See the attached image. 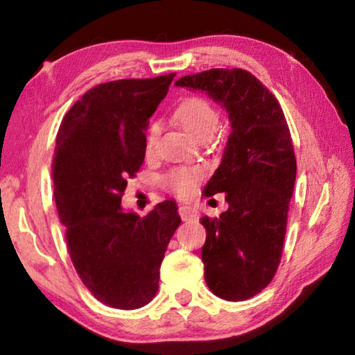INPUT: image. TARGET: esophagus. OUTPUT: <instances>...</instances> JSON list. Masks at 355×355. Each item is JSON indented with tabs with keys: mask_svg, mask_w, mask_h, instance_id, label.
Listing matches in <instances>:
<instances>
[{
	"mask_svg": "<svg viewBox=\"0 0 355 355\" xmlns=\"http://www.w3.org/2000/svg\"><path fill=\"white\" fill-rule=\"evenodd\" d=\"M178 213H180V216H182L183 220H191V219L199 218V213H197V209L192 205H186V203H183V205L178 207Z\"/></svg>",
	"mask_w": 355,
	"mask_h": 355,
	"instance_id": "1",
	"label": "esophagus"
}]
</instances>
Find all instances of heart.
Masks as SVG:
<instances>
[{
	"instance_id": "b5f03b06",
	"label": "heart",
	"mask_w": 355,
	"mask_h": 355,
	"mask_svg": "<svg viewBox=\"0 0 355 355\" xmlns=\"http://www.w3.org/2000/svg\"><path fill=\"white\" fill-rule=\"evenodd\" d=\"M175 117L183 130L192 139L199 141L202 137H211L219 127V112L202 97H191L178 105ZM159 136V123H152L146 135L147 152H153ZM203 177L200 167H173L166 173L164 183L169 189L175 192H189L196 183Z\"/></svg>"
}]
</instances>
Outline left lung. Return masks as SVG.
<instances>
[{
    "label": "left lung",
    "mask_w": 355,
    "mask_h": 355,
    "mask_svg": "<svg viewBox=\"0 0 355 355\" xmlns=\"http://www.w3.org/2000/svg\"><path fill=\"white\" fill-rule=\"evenodd\" d=\"M180 87L207 92L225 107L232 122L224 156L203 189L207 197L225 192L228 209L202 218L205 282L225 300L254 297L277 271L296 156L277 98L248 70L211 69L186 75Z\"/></svg>",
    "instance_id": "obj_1"
}]
</instances>
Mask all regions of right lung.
<instances>
[{
    "instance_id": "right-lung-1",
    "label": "right lung",
    "mask_w": 355,
    "mask_h": 355,
    "mask_svg": "<svg viewBox=\"0 0 355 355\" xmlns=\"http://www.w3.org/2000/svg\"><path fill=\"white\" fill-rule=\"evenodd\" d=\"M173 76L98 84L58 131L53 183L71 263L87 290L112 309H141L155 297L161 261L182 222L173 200L144 218L120 205L144 163L148 117Z\"/></svg>"
}]
</instances>
